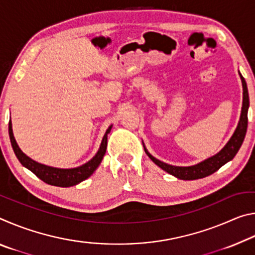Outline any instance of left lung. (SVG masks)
<instances>
[{
  "label": "left lung",
  "mask_w": 255,
  "mask_h": 255,
  "mask_svg": "<svg viewBox=\"0 0 255 255\" xmlns=\"http://www.w3.org/2000/svg\"><path fill=\"white\" fill-rule=\"evenodd\" d=\"M240 77L242 81V86H243V103H242V111H241L239 124H237V127L235 129V131L233 132L230 140L227 141L226 145L224 146V147L219 150L217 154H215L214 156L204 159V161L200 163L195 164V165L175 166L155 158L153 155L148 152L147 148L144 146L145 153L148 155V157L152 159L157 166L161 167L162 170H164L169 174L173 175L180 180H197V179L206 178V176L213 174L214 172L221 169L224 164L232 161L235 155L237 154V152H239L242 144H243V140L245 138V135H247V129H248V111L250 107L249 91H248L247 82H245L244 77L242 76L241 73H240Z\"/></svg>",
  "instance_id": "obj_1"
}]
</instances>
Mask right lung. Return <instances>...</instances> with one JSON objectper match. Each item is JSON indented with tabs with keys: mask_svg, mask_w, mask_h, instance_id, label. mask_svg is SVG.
<instances>
[{
	"mask_svg": "<svg viewBox=\"0 0 255 255\" xmlns=\"http://www.w3.org/2000/svg\"><path fill=\"white\" fill-rule=\"evenodd\" d=\"M111 128L112 125L107 129L97 154L94 155L89 162L83 164V165L77 167H71V169H59V167L45 165V164L38 163L36 161H33L32 158L27 156V155L20 149L18 143H16L13 135V130H12L11 120L8 122V136H10L11 145L12 148L14 150L15 156L18 157L20 163L22 164L24 167H27L28 170L31 171L33 174H36L38 178L46 183H48L50 185H56V187L67 188L79 184L82 181L90 178V176L94 173V171L98 169V166L100 165L102 158L106 154L108 144V133L111 131Z\"/></svg>",
	"mask_w": 255,
	"mask_h": 255,
	"instance_id": "1",
	"label": "right lung"
}]
</instances>
